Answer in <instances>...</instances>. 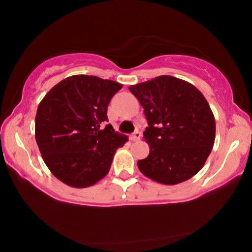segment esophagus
I'll return each instance as SVG.
<instances>
[{
    "instance_id": "obj_1",
    "label": "esophagus",
    "mask_w": 252,
    "mask_h": 252,
    "mask_svg": "<svg viewBox=\"0 0 252 252\" xmlns=\"http://www.w3.org/2000/svg\"><path fill=\"white\" fill-rule=\"evenodd\" d=\"M140 138H141V132L139 130H136L133 134L130 135L131 141H138V140H140Z\"/></svg>"
}]
</instances>
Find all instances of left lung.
I'll return each mask as SVG.
<instances>
[{"label": "left lung", "mask_w": 252, "mask_h": 252, "mask_svg": "<svg viewBox=\"0 0 252 252\" xmlns=\"http://www.w3.org/2000/svg\"><path fill=\"white\" fill-rule=\"evenodd\" d=\"M144 109L143 132L150 153L138 161L151 180L173 186L189 180L206 163L215 144L216 120L208 101L193 84L160 75L131 85Z\"/></svg>", "instance_id": "1"}]
</instances>
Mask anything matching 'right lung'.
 Instances as JSON below:
<instances>
[{"label": "right lung", "mask_w": 252, "mask_h": 252, "mask_svg": "<svg viewBox=\"0 0 252 252\" xmlns=\"http://www.w3.org/2000/svg\"><path fill=\"white\" fill-rule=\"evenodd\" d=\"M122 84L93 75H72L46 93L37 106L35 140L55 178L88 188L108 174L127 136L108 121V105Z\"/></svg>", "instance_id": "add662e5"}]
</instances>
